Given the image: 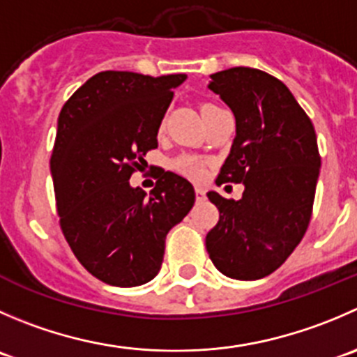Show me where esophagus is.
Wrapping results in <instances>:
<instances>
[{
	"label": "esophagus",
	"mask_w": 357,
	"mask_h": 357,
	"mask_svg": "<svg viewBox=\"0 0 357 357\" xmlns=\"http://www.w3.org/2000/svg\"><path fill=\"white\" fill-rule=\"evenodd\" d=\"M206 188H202V186H195V197L199 202H202V200H206Z\"/></svg>",
	"instance_id": "1"
}]
</instances>
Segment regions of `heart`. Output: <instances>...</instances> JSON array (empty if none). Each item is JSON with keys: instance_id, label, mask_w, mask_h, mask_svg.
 I'll list each match as a JSON object with an SVG mask.
<instances>
[{"instance_id": "obj_1", "label": "heart", "mask_w": 357, "mask_h": 357, "mask_svg": "<svg viewBox=\"0 0 357 357\" xmlns=\"http://www.w3.org/2000/svg\"><path fill=\"white\" fill-rule=\"evenodd\" d=\"M176 167L179 172L190 176V178H202L204 174V165L202 162L197 160L193 157H183L176 162Z\"/></svg>"}]
</instances>
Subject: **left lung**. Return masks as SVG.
Here are the masks:
<instances>
[{"label": "left lung", "instance_id": "1", "mask_svg": "<svg viewBox=\"0 0 357 357\" xmlns=\"http://www.w3.org/2000/svg\"><path fill=\"white\" fill-rule=\"evenodd\" d=\"M235 116V139L218 183H242V199L209 192L220 211L207 234L223 275L255 281L278 271L305 235L321 157L316 130L281 79L255 68L211 75L207 85Z\"/></svg>", "mask_w": 357, "mask_h": 357}]
</instances>
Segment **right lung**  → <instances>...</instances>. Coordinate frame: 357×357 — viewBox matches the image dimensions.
<instances>
[{"mask_svg":"<svg viewBox=\"0 0 357 357\" xmlns=\"http://www.w3.org/2000/svg\"><path fill=\"white\" fill-rule=\"evenodd\" d=\"M186 75L102 71L68 99L50 158L57 213L69 248L99 281L120 288L150 282L165 235L195 202V190L162 172L150 195L130 186Z\"/></svg>","mask_w":357,"mask_h":357,"instance_id":"add662e5","label":"right lung"}]
</instances>
